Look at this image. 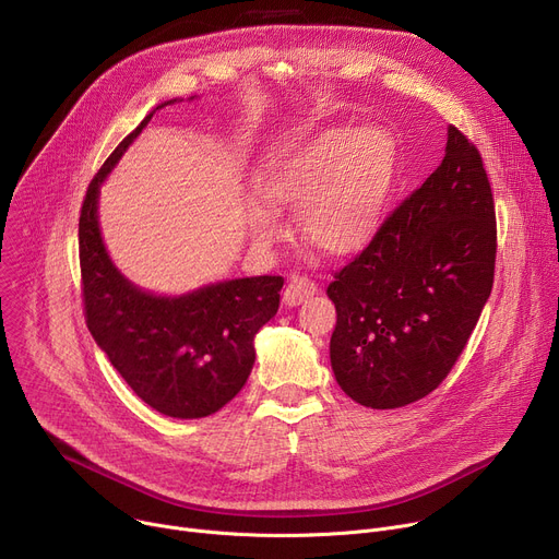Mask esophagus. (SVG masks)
<instances>
[{"mask_svg": "<svg viewBox=\"0 0 559 559\" xmlns=\"http://www.w3.org/2000/svg\"><path fill=\"white\" fill-rule=\"evenodd\" d=\"M314 294H317V283L314 281H310L308 276H294L285 287L283 301H285V306L294 308V306L306 304L310 296H314Z\"/></svg>", "mask_w": 559, "mask_h": 559, "instance_id": "34e87169", "label": "esophagus"}]
</instances>
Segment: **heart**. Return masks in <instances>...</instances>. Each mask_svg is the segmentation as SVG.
Here are the masks:
<instances>
[{
	"label": "heart",
	"instance_id": "heart-1",
	"mask_svg": "<svg viewBox=\"0 0 559 559\" xmlns=\"http://www.w3.org/2000/svg\"><path fill=\"white\" fill-rule=\"evenodd\" d=\"M393 141L376 128L328 130L276 170L263 186L276 211L299 213L301 236L332 255L364 249L376 236L393 181ZM249 229L270 247L285 231L276 215L253 204Z\"/></svg>",
	"mask_w": 559,
	"mask_h": 559
}]
</instances>
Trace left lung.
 <instances>
[{"label":"left lung","instance_id":"obj_1","mask_svg":"<svg viewBox=\"0 0 559 559\" xmlns=\"http://www.w3.org/2000/svg\"><path fill=\"white\" fill-rule=\"evenodd\" d=\"M495 198L476 145L454 126L442 164L334 274L330 364L370 408L429 395L467 346L495 283Z\"/></svg>","mask_w":559,"mask_h":559}]
</instances>
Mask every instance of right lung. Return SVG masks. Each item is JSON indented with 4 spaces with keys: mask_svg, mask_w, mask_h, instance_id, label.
<instances>
[{
    "mask_svg": "<svg viewBox=\"0 0 559 559\" xmlns=\"http://www.w3.org/2000/svg\"><path fill=\"white\" fill-rule=\"evenodd\" d=\"M153 115L117 145L87 186L79 219L83 306L92 337L128 386L155 412L191 420L215 414L245 386L255 359L253 337L278 312L283 276L155 296L115 267L98 229V191Z\"/></svg>",
    "mask_w": 559,
    "mask_h": 559,
    "instance_id": "right-lung-1",
    "label": "right lung"
}]
</instances>
